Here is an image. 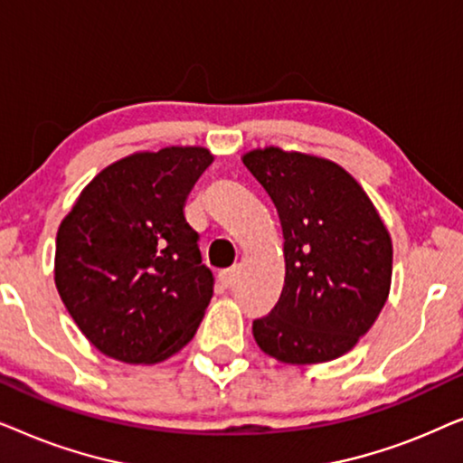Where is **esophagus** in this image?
Segmentation results:
<instances>
[{
	"label": "esophagus",
	"instance_id": "obj_1",
	"mask_svg": "<svg viewBox=\"0 0 463 463\" xmlns=\"http://www.w3.org/2000/svg\"><path fill=\"white\" fill-rule=\"evenodd\" d=\"M236 278H238V268L223 269V271H221V274H219V282H221V287H225V288L233 287V282H236Z\"/></svg>",
	"mask_w": 463,
	"mask_h": 463
}]
</instances>
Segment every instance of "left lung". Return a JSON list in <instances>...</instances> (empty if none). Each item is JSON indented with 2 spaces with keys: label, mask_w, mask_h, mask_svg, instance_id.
<instances>
[{
  "label": "left lung",
  "mask_w": 463,
  "mask_h": 463,
  "mask_svg": "<svg viewBox=\"0 0 463 463\" xmlns=\"http://www.w3.org/2000/svg\"><path fill=\"white\" fill-rule=\"evenodd\" d=\"M244 166L274 202L284 236L282 295L252 322L257 345L287 364L350 352L385 306L392 238L354 176L325 157L252 149Z\"/></svg>",
  "instance_id": "8db88e82"
}]
</instances>
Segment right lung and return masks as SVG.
I'll return each instance as SVG.
<instances>
[{"instance_id": "1", "label": "right lung", "mask_w": 463, "mask_h": 463, "mask_svg": "<svg viewBox=\"0 0 463 463\" xmlns=\"http://www.w3.org/2000/svg\"><path fill=\"white\" fill-rule=\"evenodd\" d=\"M213 160L204 147L126 156L100 170L62 219L56 288L105 356L156 364L198 331L214 278L183 208Z\"/></svg>"}]
</instances>
